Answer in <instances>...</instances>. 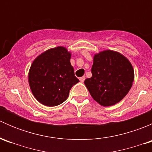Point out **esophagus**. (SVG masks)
Returning a JSON list of instances; mask_svg holds the SVG:
<instances>
[{"label": "esophagus", "instance_id": "esophagus-1", "mask_svg": "<svg viewBox=\"0 0 152 152\" xmlns=\"http://www.w3.org/2000/svg\"><path fill=\"white\" fill-rule=\"evenodd\" d=\"M79 80H80L81 82H84L85 80V76H82V77H81L80 79H79Z\"/></svg>", "mask_w": 152, "mask_h": 152}]
</instances>
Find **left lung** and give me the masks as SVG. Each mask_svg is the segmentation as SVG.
<instances>
[{
	"mask_svg": "<svg viewBox=\"0 0 152 152\" xmlns=\"http://www.w3.org/2000/svg\"><path fill=\"white\" fill-rule=\"evenodd\" d=\"M92 77L85 85L96 102L110 107L122 100L132 86L134 70L129 61L113 50L95 54L91 69Z\"/></svg>",
	"mask_w": 152,
	"mask_h": 152,
	"instance_id": "left-lung-1",
	"label": "left lung"
}]
</instances>
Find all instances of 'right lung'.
<instances>
[{
	"mask_svg": "<svg viewBox=\"0 0 152 152\" xmlns=\"http://www.w3.org/2000/svg\"><path fill=\"white\" fill-rule=\"evenodd\" d=\"M71 53L65 48L49 49L34 60L28 82L34 96L39 103L54 107L65 102L70 89L79 82L70 65Z\"/></svg>",
	"mask_w": 152,
	"mask_h": 152,
	"instance_id": "obj_1",
	"label": "right lung"
}]
</instances>
